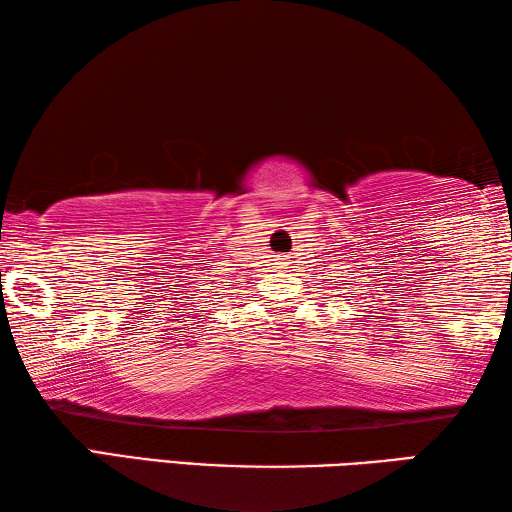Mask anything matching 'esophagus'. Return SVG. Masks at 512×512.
<instances>
[{"instance_id": "1", "label": "esophagus", "mask_w": 512, "mask_h": 512, "mask_svg": "<svg viewBox=\"0 0 512 512\" xmlns=\"http://www.w3.org/2000/svg\"><path fill=\"white\" fill-rule=\"evenodd\" d=\"M277 264H280V268H289L291 259H287V257H280V259H277Z\"/></svg>"}]
</instances>
